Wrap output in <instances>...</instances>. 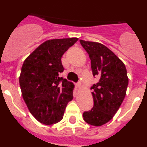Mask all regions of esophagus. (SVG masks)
<instances>
[{"label": "esophagus", "mask_w": 147, "mask_h": 147, "mask_svg": "<svg viewBox=\"0 0 147 147\" xmlns=\"http://www.w3.org/2000/svg\"><path fill=\"white\" fill-rule=\"evenodd\" d=\"M76 88H77V89H80V88H81V83H80V82L76 83Z\"/></svg>", "instance_id": "34e87169"}]
</instances>
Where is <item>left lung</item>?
<instances>
[{"mask_svg": "<svg viewBox=\"0 0 147 147\" xmlns=\"http://www.w3.org/2000/svg\"><path fill=\"white\" fill-rule=\"evenodd\" d=\"M89 54L93 76L98 82L93 84V107L83 113L85 122L102 126L113 119L125 97L128 86L126 67L121 60L105 45L80 40Z\"/></svg>", "mask_w": 147, "mask_h": 147, "instance_id": "left-lung-1", "label": "left lung"}]
</instances>
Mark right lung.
<instances>
[{
    "mask_svg": "<svg viewBox=\"0 0 147 147\" xmlns=\"http://www.w3.org/2000/svg\"><path fill=\"white\" fill-rule=\"evenodd\" d=\"M77 38L45 41L23 62L19 78L22 96L35 119L50 125L60 121L73 99L74 84L59 77L64 71L62 58Z\"/></svg>",
    "mask_w": 147,
    "mask_h": 147,
    "instance_id": "right-lung-1",
    "label": "right lung"
}]
</instances>
